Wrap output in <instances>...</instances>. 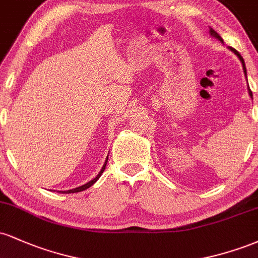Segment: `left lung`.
<instances>
[{
    "label": "left lung",
    "mask_w": 258,
    "mask_h": 258,
    "mask_svg": "<svg viewBox=\"0 0 258 258\" xmlns=\"http://www.w3.org/2000/svg\"><path fill=\"white\" fill-rule=\"evenodd\" d=\"M210 35H211L212 37H215V38H217L218 41H221L222 43H223V40H222V37L220 36V35L217 34V32H216L214 29L212 28H210ZM228 48L230 49V51H232L234 54L236 55V57H238L239 59H240V61H241V64H242V70H244V74H245V78H246V67H245V61H244V59H242V57L240 55V53H239L238 51H236V49H234V48H232V47H228ZM247 91H248V94H250V97L251 98H252V92L250 91V88H247Z\"/></svg>",
    "instance_id": "1"
}]
</instances>
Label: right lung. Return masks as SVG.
<instances>
[{
    "label": "right lung",
    "mask_w": 258,
    "mask_h": 258,
    "mask_svg": "<svg viewBox=\"0 0 258 258\" xmlns=\"http://www.w3.org/2000/svg\"><path fill=\"white\" fill-rule=\"evenodd\" d=\"M106 162H108V158H106V160H105V162H104V165H103V167H102V170L99 171V173L97 174L96 177H94L93 179L92 180H90V182H87L86 183V184H84V185H81V186H78V188H74V189H70V190H65V191H61V193H67V194H70V193H79V191H82V190H86V189L87 188H90L91 185H93L94 183L97 182V180L99 179V177L102 176V173L104 172V170H105V166H106Z\"/></svg>",
    "instance_id": "add662e5"
}]
</instances>
